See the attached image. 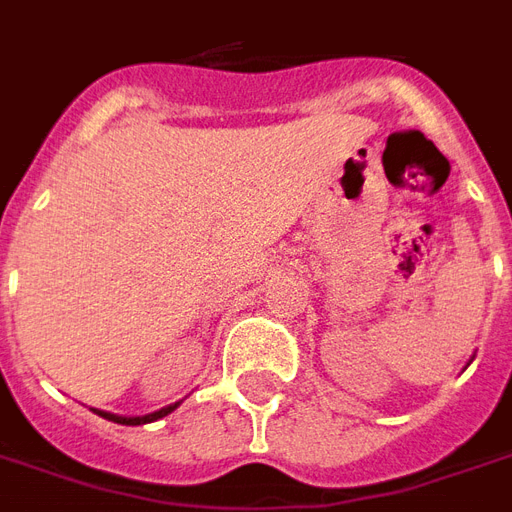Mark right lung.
Returning a JSON list of instances; mask_svg holds the SVG:
<instances>
[{"instance_id": "1", "label": "right lung", "mask_w": 512, "mask_h": 512, "mask_svg": "<svg viewBox=\"0 0 512 512\" xmlns=\"http://www.w3.org/2000/svg\"><path fill=\"white\" fill-rule=\"evenodd\" d=\"M175 409H177V404L164 406V409H159V412H154V414H146V417H119V414H111V412H98V414L111 422H119V425H146V422L162 420V417H167V414L175 412Z\"/></svg>"}]
</instances>
